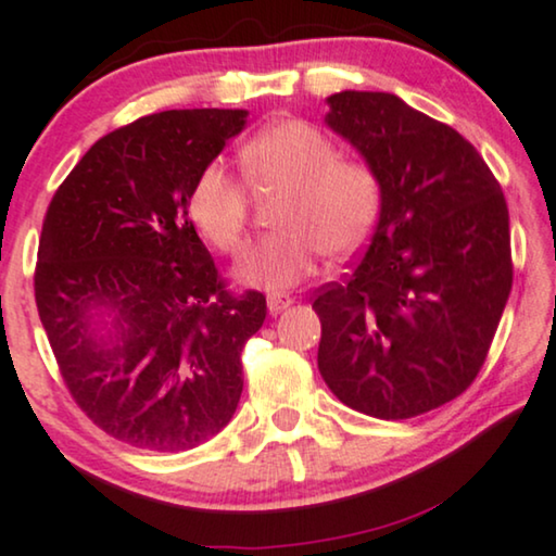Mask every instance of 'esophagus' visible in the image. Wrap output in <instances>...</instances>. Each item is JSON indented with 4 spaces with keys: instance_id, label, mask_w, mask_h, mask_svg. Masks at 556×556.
Segmentation results:
<instances>
[{
    "instance_id": "34e87169",
    "label": "esophagus",
    "mask_w": 556,
    "mask_h": 556,
    "mask_svg": "<svg viewBox=\"0 0 556 556\" xmlns=\"http://www.w3.org/2000/svg\"><path fill=\"white\" fill-rule=\"evenodd\" d=\"M289 304H292V296H289V294H269V296H267V309H269V314L285 312Z\"/></svg>"
}]
</instances>
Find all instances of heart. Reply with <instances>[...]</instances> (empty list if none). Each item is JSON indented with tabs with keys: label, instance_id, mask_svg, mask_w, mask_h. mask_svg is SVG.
I'll return each instance as SVG.
<instances>
[{
	"label": "heart",
	"instance_id": "heart-1",
	"mask_svg": "<svg viewBox=\"0 0 556 556\" xmlns=\"http://www.w3.org/2000/svg\"><path fill=\"white\" fill-rule=\"evenodd\" d=\"M239 156L256 192H285L271 217L279 231L237 264L244 285L289 289L314 275L319 254L344 260L369 242L384 206V179L369 160L342 154L334 139L302 119L256 131ZM250 210V189L225 162L212 160L197 172L189 217L214 250H242Z\"/></svg>",
	"mask_w": 556,
	"mask_h": 556
}]
</instances>
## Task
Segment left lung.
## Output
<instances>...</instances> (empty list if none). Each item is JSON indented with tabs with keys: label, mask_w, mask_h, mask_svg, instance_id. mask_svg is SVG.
<instances>
[{
	"label": "left lung",
	"mask_w": 556,
	"mask_h": 556,
	"mask_svg": "<svg viewBox=\"0 0 556 556\" xmlns=\"http://www.w3.org/2000/svg\"><path fill=\"white\" fill-rule=\"evenodd\" d=\"M327 124L384 179L367 250L314 294L317 364L346 407L409 419L475 382L511 292L509 210L457 129L387 92H339Z\"/></svg>",
	"instance_id": "obj_1"
}]
</instances>
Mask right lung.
<instances>
[{
  "label": "right lung",
  "mask_w": 556,
  "mask_h": 556,
  "mask_svg": "<svg viewBox=\"0 0 556 556\" xmlns=\"http://www.w3.org/2000/svg\"><path fill=\"white\" fill-rule=\"evenodd\" d=\"M244 122V110L139 117L97 139L47 206L41 327L77 407L139 450H192L242 396V350L267 300L222 279L189 219V189ZM94 308L115 314L112 345L93 337Z\"/></svg>",
  "instance_id": "add662e5"
}]
</instances>
